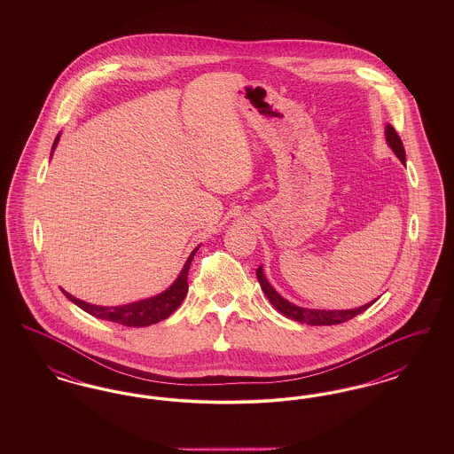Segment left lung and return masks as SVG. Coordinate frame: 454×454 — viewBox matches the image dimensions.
Masks as SVG:
<instances>
[{"label": "left lung", "mask_w": 454, "mask_h": 454, "mask_svg": "<svg viewBox=\"0 0 454 454\" xmlns=\"http://www.w3.org/2000/svg\"><path fill=\"white\" fill-rule=\"evenodd\" d=\"M387 141H388L389 148L395 152V154L400 158L402 163H405V148H403V143L400 139V136L396 134V130L393 129V126H387ZM257 279L260 282V287L263 289L265 296L269 298L270 304L282 313L284 317L294 320V322H300V324L308 325H339L344 324L347 320L357 317L359 313L366 311L367 308L372 304V302H367L361 308H354V309H308V308H300L293 302L284 300L281 294L269 284V281L265 279L263 276V270L262 267L257 269Z\"/></svg>", "instance_id": "8db88e82"}]
</instances>
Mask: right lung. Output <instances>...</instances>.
I'll use <instances>...</instances> for the list:
<instances>
[{"label":"right lung","mask_w":454,"mask_h":454,"mask_svg":"<svg viewBox=\"0 0 454 454\" xmlns=\"http://www.w3.org/2000/svg\"><path fill=\"white\" fill-rule=\"evenodd\" d=\"M58 139H59V136L56 137V141L52 145V150L56 148ZM195 252H197V248L185 262V265H184L180 276L176 278V281L173 282L165 293H161L154 298H150V300L107 308V306H97V304L82 301V300L74 298L73 294H69L66 291H63V293H65V296L69 301L80 306L83 311H87L97 318L107 320V322L126 325V326H148V325L158 324V322L168 318L184 301V298L187 294V289H189V282H187L189 281V269H191Z\"/></svg>","instance_id":"obj_1"}]
</instances>
